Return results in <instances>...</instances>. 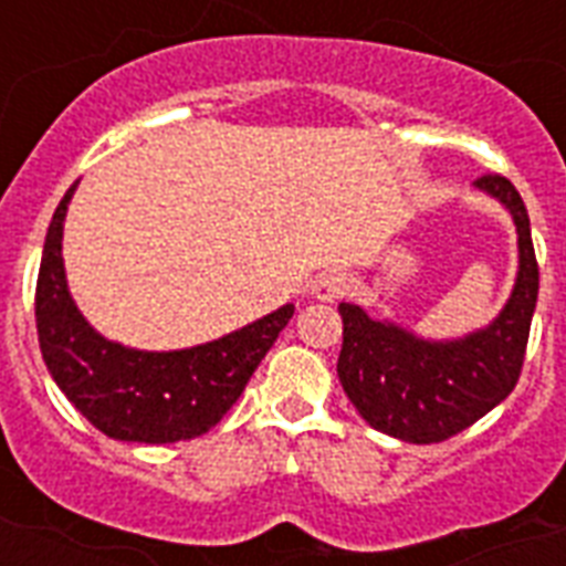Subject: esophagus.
Segmentation results:
<instances>
[{
  "mask_svg": "<svg viewBox=\"0 0 566 566\" xmlns=\"http://www.w3.org/2000/svg\"><path fill=\"white\" fill-rule=\"evenodd\" d=\"M349 291V275L340 273V270H326L319 273L314 282H311V296L319 302H332L337 296H344Z\"/></svg>",
  "mask_w": 566,
  "mask_h": 566,
  "instance_id": "esophagus-1",
  "label": "esophagus"
}]
</instances>
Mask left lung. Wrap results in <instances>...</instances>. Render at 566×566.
I'll use <instances>...</instances> for the list:
<instances>
[{
  "label": "left lung",
  "instance_id": "8db88e82",
  "mask_svg": "<svg viewBox=\"0 0 566 566\" xmlns=\"http://www.w3.org/2000/svg\"><path fill=\"white\" fill-rule=\"evenodd\" d=\"M505 208L517 229V275L500 314L458 337H422L390 317H370L340 302L344 346L337 378L349 402L376 431L405 443L447 440L514 390L537 305V261L526 205L509 179L473 181Z\"/></svg>",
  "mask_w": 566,
  "mask_h": 566
}]
</instances>
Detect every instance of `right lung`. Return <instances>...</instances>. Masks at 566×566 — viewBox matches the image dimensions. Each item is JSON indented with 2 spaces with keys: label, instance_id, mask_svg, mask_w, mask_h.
<instances>
[{
  "label": "right lung",
  "instance_id": "right-lung-1",
  "mask_svg": "<svg viewBox=\"0 0 566 566\" xmlns=\"http://www.w3.org/2000/svg\"><path fill=\"white\" fill-rule=\"evenodd\" d=\"M75 188L78 181L55 208L40 258L34 317L49 376L114 440L176 443L205 434L238 402L249 376L293 317V302L185 349L153 353L108 340L87 323L66 284L64 220Z\"/></svg>",
  "mask_w": 566,
  "mask_h": 566
}]
</instances>
